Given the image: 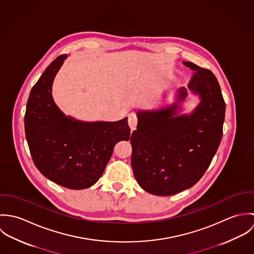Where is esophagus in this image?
I'll return each instance as SVG.
<instances>
[{
    "label": "esophagus",
    "mask_w": 254,
    "mask_h": 254,
    "mask_svg": "<svg viewBox=\"0 0 254 254\" xmlns=\"http://www.w3.org/2000/svg\"><path fill=\"white\" fill-rule=\"evenodd\" d=\"M128 124L131 128V130H135L136 127H137V124H138V116L135 112H132L129 114L128 116Z\"/></svg>",
    "instance_id": "esophagus-1"
}]
</instances>
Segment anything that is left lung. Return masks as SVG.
Returning a JSON list of instances; mask_svg holds the SVG:
<instances>
[{"label": "left lung", "instance_id": "obj_1", "mask_svg": "<svg viewBox=\"0 0 254 254\" xmlns=\"http://www.w3.org/2000/svg\"><path fill=\"white\" fill-rule=\"evenodd\" d=\"M184 64L193 71L188 88L199 95V105L190 115H178L188 96L182 87L172 106L138 112L137 130L130 140L134 176L155 195H172L199 181L223 136L226 105L216 77L192 63Z\"/></svg>", "mask_w": 254, "mask_h": 254}]
</instances>
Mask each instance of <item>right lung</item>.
<instances>
[{
  "label": "right lung",
  "mask_w": 254,
  "mask_h": 254,
  "mask_svg": "<svg viewBox=\"0 0 254 254\" xmlns=\"http://www.w3.org/2000/svg\"><path fill=\"white\" fill-rule=\"evenodd\" d=\"M66 56L58 57L33 86L24 116L25 136L38 170L67 189L82 190L102 177L113 147L130 139L127 117L83 122L65 116L52 96L54 78Z\"/></svg>",
  "instance_id": "right-lung-1"
}]
</instances>
